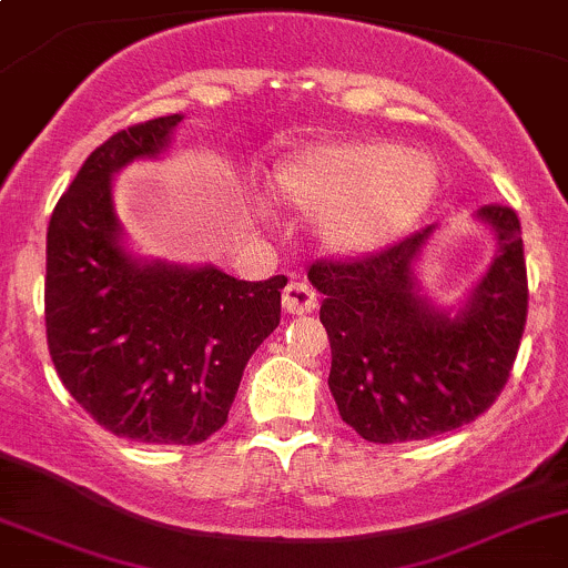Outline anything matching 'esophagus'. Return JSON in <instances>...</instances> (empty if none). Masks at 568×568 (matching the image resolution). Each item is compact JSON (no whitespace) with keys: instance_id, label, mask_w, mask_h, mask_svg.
<instances>
[{"instance_id":"esophagus-1","label":"esophagus","mask_w":568,"mask_h":568,"mask_svg":"<svg viewBox=\"0 0 568 568\" xmlns=\"http://www.w3.org/2000/svg\"><path fill=\"white\" fill-rule=\"evenodd\" d=\"M317 307V294L307 283H288L283 288V310L288 315H307Z\"/></svg>"}]
</instances>
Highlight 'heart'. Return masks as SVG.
<instances>
[{
    "mask_svg": "<svg viewBox=\"0 0 568 568\" xmlns=\"http://www.w3.org/2000/svg\"><path fill=\"white\" fill-rule=\"evenodd\" d=\"M272 193L317 221L323 242L342 255H369L402 240L439 196L428 155L383 140L321 142L274 164Z\"/></svg>",
    "mask_w": 568,
    "mask_h": 568,
    "instance_id": "b5f03b06",
    "label": "heart"
}]
</instances>
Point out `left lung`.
<instances>
[{
  "instance_id": "left-lung-1",
  "label": "left lung",
  "mask_w": 568,
  "mask_h": 568,
  "mask_svg": "<svg viewBox=\"0 0 568 568\" xmlns=\"http://www.w3.org/2000/svg\"><path fill=\"white\" fill-rule=\"evenodd\" d=\"M475 217L498 247L456 313L423 296L415 274L436 226L369 258L310 266L332 342L328 388L342 420L366 442L394 445L466 426L507 383L528 313L520 221L501 204Z\"/></svg>"
}]
</instances>
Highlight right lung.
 Listing matches in <instances>:
<instances>
[{"instance_id":"obj_1","label":"right lung","mask_w":568,"mask_h":568,"mask_svg":"<svg viewBox=\"0 0 568 568\" xmlns=\"http://www.w3.org/2000/svg\"><path fill=\"white\" fill-rule=\"evenodd\" d=\"M180 121V112L153 118L102 142L48 226L55 372L99 426L142 445H199L226 423L247 361L277 328L288 283L140 258L123 245L112 178L164 153Z\"/></svg>"}]
</instances>
